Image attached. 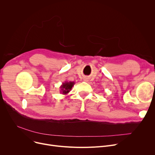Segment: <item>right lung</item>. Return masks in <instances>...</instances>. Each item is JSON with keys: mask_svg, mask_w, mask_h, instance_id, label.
<instances>
[{"mask_svg": "<svg viewBox=\"0 0 155 155\" xmlns=\"http://www.w3.org/2000/svg\"><path fill=\"white\" fill-rule=\"evenodd\" d=\"M75 82H64L62 84V85L60 87L61 88L60 93H61L63 95H67L70 92V91L71 90L73 86L74 85Z\"/></svg>", "mask_w": 155, "mask_h": 155, "instance_id": "1", "label": "right lung"}]
</instances>
